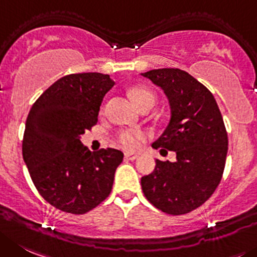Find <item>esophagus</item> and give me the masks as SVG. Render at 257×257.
<instances>
[{
  "instance_id": "obj_1",
  "label": "esophagus",
  "mask_w": 257,
  "mask_h": 257,
  "mask_svg": "<svg viewBox=\"0 0 257 257\" xmlns=\"http://www.w3.org/2000/svg\"><path fill=\"white\" fill-rule=\"evenodd\" d=\"M124 157L126 158V160H136V158H138V153H134V152H125V155H124Z\"/></svg>"
}]
</instances>
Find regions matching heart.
I'll list each match as a JSON object with an SVG mask.
<instances>
[{
  "mask_svg": "<svg viewBox=\"0 0 257 257\" xmlns=\"http://www.w3.org/2000/svg\"><path fill=\"white\" fill-rule=\"evenodd\" d=\"M129 97H131L132 101L138 106L140 109L142 105L147 104V102H152L155 105V95L152 93V91H150L148 88L142 87V86H136V87H132L128 92ZM143 141V134L140 132L134 131H125L123 133H120L119 136V143L123 148L129 151H133L136 148L140 147L141 142Z\"/></svg>",
  "mask_w": 257,
  "mask_h": 257,
  "instance_id": "heart-1",
  "label": "heart"
}]
</instances>
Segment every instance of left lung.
<instances>
[{"label":"left lung","instance_id":"obj_1","mask_svg":"<svg viewBox=\"0 0 257 257\" xmlns=\"http://www.w3.org/2000/svg\"><path fill=\"white\" fill-rule=\"evenodd\" d=\"M166 95L170 121L152 143L176 153V161L156 160L153 172L141 179L143 194L167 214H185L210 198L222 179L228 137L214 96L179 68L141 73ZM160 151V152H161Z\"/></svg>","mask_w":257,"mask_h":257}]
</instances>
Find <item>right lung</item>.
<instances>
[{"mask_svg": "<svg viewBox=\"0 0 257 257\" xmlns=\"http://www.w3.org/2000/svg\"><path fill=\"white\" fill-rule=\"evenodd\" d=\"M115 85L109 74L64 76L29 111L23 157L40 195L57 209L83 214L109 196L123 152H91L81 136L97 123L104 96Z\"/></svg>", "mask_w": 257, "mask_h": 257, "instance_id": "add662e5", "label": "right lung"}]
</instances>
